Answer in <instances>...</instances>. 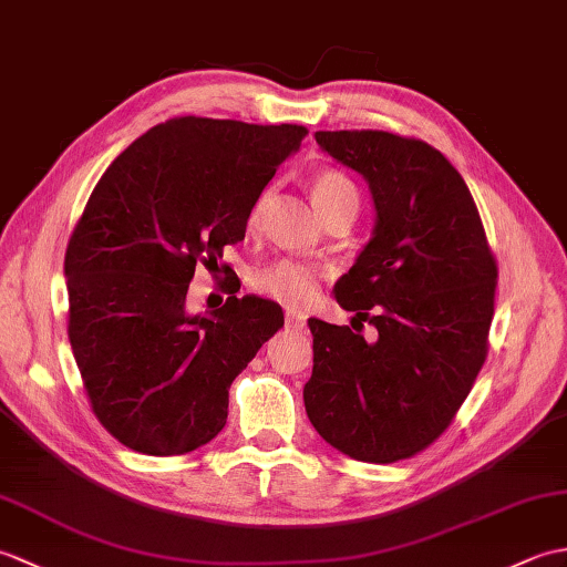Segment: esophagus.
<instances>
[{
  "label": "esophagus",
  "mask_w": 567,
  "mask_h": 567,
  "mask_svg": "<svg viewBox=\"0 0 567 567\" xmlns=\"http://www.w3.org/2000/svg\"><path fill=\"white\" fill-rule=\"evenodd\" d=\"M285 321H287V329H295V331H299V329H305V323H307V317L302 315V311H287L285 315Z\"/></svg>",
  "instance_id": "34e87169"
}]
</instances>
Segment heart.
<instances>
[{
    "instance_id": "heart-1",
    "label": "heart",
    "mask_w": 567,
    "mask_h": 567,
    "mask_svg": "<svg viewBox=\"0 0 567 567\" xmlns=\"http://www.w3.org/2000/svg\"><path fill=\"white\" fill-rule=\"evenodd\" d=\"M309 187H311V199H315L317 209L323 216L343 207V204L358 202L355 185L341 171H333V167H323V171H317L311 175ZM268 199H270V192L265 189L256 199V204H252L250 221L258 219ZM252 287H256L258 292L277 299V302L290 305V307H302L311 302V297L317 295V272L305 262L277 260V262H270L268 268H262L252 275Z\"/></svg>"
}]
</instances>
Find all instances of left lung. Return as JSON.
Wrapping results in <instances>:
<instances>
[{
	"label": "left lung",
	"mask_w": 567,
	"mask_h": 567,
	"mask_svg": "<svg viewBox=\"0 0 567 567\" xmlns=\"http://www.w3.org/2000/svg\"><path fill=\"white\" fill-rule=\"evenodd\" d=\"M317 143L363 175L375 204L370 240L333 295L379 339L309 319L307 416L348 457L394 463L436 441L473 388L497 265L473 195L441 151L388 131H317Z\"/></svg>",
	"instance_id": "8db88e82"
}]
</instances>
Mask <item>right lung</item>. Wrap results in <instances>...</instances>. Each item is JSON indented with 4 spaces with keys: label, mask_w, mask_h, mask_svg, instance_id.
I'll return each instance as SVG.
<instances>
[{
    "label": "right lung",
    "mask_w": 567,
    "mask_h": 567,
    "mask_svg": "<svg viewBox=\"0 0 567 567\" xmlns=\"http://www.w3.org/2000/svg\"><path fill=\"white\" fill-rule=\"evenodd\" d=\"M305 126L179 116L136 138L90 195L65 252L68 336L102 426L183 455L226 426L228 388L282 329L256 295L192 315L189 280L244 240L252 204Z\"/></svg>",
    "instance_id": "obj_1"
}]
</instances>
